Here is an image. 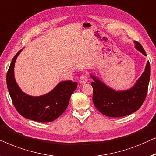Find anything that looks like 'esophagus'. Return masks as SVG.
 <instances>
[{
    "label": "esophagus",
    "mask_w": 156,
    "mask_h": 156,
    "mask_svg": "<svg viewBox=\"0 0 156 156\" xmlns=\"http://www.w3.org/2000/svg\"><path fill=\"white\" fill-rule=\"evenodd\" d=\"M87 78H88V77H87V75H83L80 76V83H82V84H84V83H85L87 81Z\"/></svg>",
    "instance_id": "1"
}]
</instances>
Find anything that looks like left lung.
<instances>
[{
  "mask_svg": "<svg viewBox=\"0 0 156 156\" xmlns=\"http://www.w3.org/2000/svg\"><path fill=\"white\" fill-rule=\"evenodd\" d=\"M134 43L136 49L146 56L141 44L138 41ZM150 63L148 61L144 72L136 84L124 91H116L91 75L94 80L91 83L93 88V102L96 108L102 115L110 117H124L138 110L146 98L150 80Z\"/></svg>",
  "mask_w": 156,
  "mask_h": 156,
  "instance_id": "1",
  "label": "left lung"
}]
</instances>
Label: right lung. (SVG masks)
<instances>
[{"instance_id": "add662e5", "label": "right lung", "mask_w": 156, "mask_h": 156, "mask_svg": "<svg viewBox=\"0 0 156 156\" xmlns=\"http://www.w3.org/2000/svg\"><path fill=\"white\" fill-rule=\"evenodd\" d=\"M17 52L10 63L6 76L7 87L12 104L20 115L26 119L39 122H51L64 112L72 93L77 88L78 83L62 81L46 95L33 97L24 93L16 83L14 77V66Z\"/></svg>"}]
</instances>
